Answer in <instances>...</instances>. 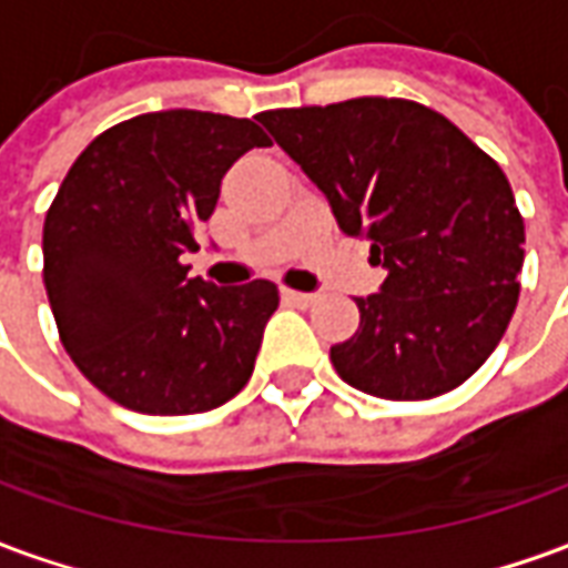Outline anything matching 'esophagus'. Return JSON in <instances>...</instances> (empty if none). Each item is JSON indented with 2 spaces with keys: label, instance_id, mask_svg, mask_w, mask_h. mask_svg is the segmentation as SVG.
Masks as SVG:
<instances>
[{
  "label": "esophagus",
  "instance_id": "34e87169",
  "mask_svg": "<svg viewBox=\"0 0 568 568\" xmlns=\"http://www.w3.org/2000/svg\"><path fill=\"white\" fill-rule=\"evenodd\" d=\"M283 297L288 304H295V307H313L316 304V295H310V292H295V288H283Z\"/></svg>",
  "mask_w": 568,
  "mask_h": 568
}]
</instances>
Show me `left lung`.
<instances>
[{
    "instance_id": "obj_1",
    "label": "left lung",
    "mask_w": 568,
    "mask_h": 568,
    "mask_svg": "<svg viewBox=\"0 0 568 568\" xmlns=\"http://www.w3.org/2000/svg\"><path fill=\"white\" fill-rule=\"evenodd\" d=\"M258 121L322 187L341 231L368 240L389 271L381 295L356 297L358 332L332 346L334 371L386 402L463 386L520 295L524 215L499 163L440 112L398 97Z\"/></svg>"
}]
</instances>
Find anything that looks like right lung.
I'll list each match as a JSON object with an SVG mask.
<instances>
[{
  "instance_id": "add662e5",
  "label": "right lung",
  "mask_w": 568,
  "mask_h": 568,
  "mask_svg": "<svg viewBox=\"0 0 568 568\" xmlns=\"http://www.w3.org/2000/svg\"><path fill=\"white\" fill-rule=\"evenodd\" d=\"M264 145L252 118L170 109L103 130L69 166L44 215V292L75 368L121 407L203 414L252 377L276 285L219 288L179 258L224 173Z\"/></svg>"
}]
</instances>
